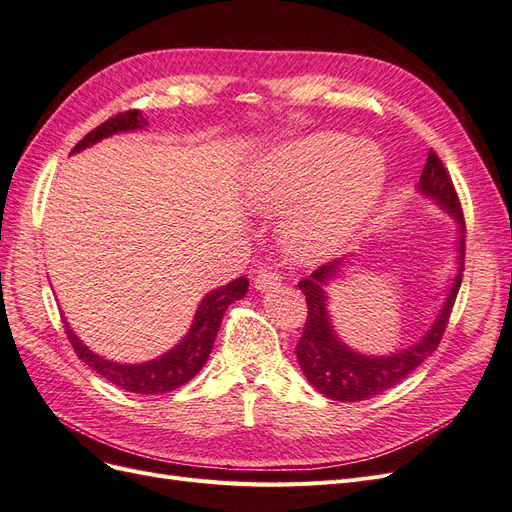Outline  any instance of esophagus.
<instances>
[{
	"label": "esophagus",
	"instance_id": "34e87169",
	"mask_svg": "<svg viewBox=\"0 0 512 512\" xmlns=\"http://www.w3.org/2000/svg\"><path fill=\"white\" fill-rule=\"evenodd\" d=\"M280 284H282V275L273 271L271 267H260L256 271V277H254L256 290H271V288H277Z\"/></svg>",
	"mask_w": 512,
	"mask_h": 512
}]
</instances>
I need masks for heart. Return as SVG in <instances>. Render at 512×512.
Listing matches in <instances>:
<instances>
[{"mask_svg": "<svg viewBox=\"0 0 512 512\" xmlns=\"http://www.w3.org/2000/svg\"><path fill=\"white\" fill-rule=\"evenodd\" d=\"M384 183L376 145L320 132L277 147L247 177V203L273 213L292 200L284 239L299 260H318L339 250L374 209Z\"/></svg>", "mask_w": 512, "mask_h": 512, "instance_id": "obj_1", "label": "heart"}]
</instances>
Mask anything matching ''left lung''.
I'll use <instances>...</instances> for the list:
<instances>
[{
	"label": "left lung",
	"mask_w": 512,
	"mask_h": 512,
	"mask_svg": "<svg viewBox=\"0 0 512 512\" xmlns=\"http://www.w3.org/2000/svg\"><path fill=\"white\" fill-rule=\"evenodd\" d=\"M418 190L436 200L440 207L451 213L461 230L457 258L459 271L455 275L451 290L446 294L440 316L433 322V327L421 342L391 356H365L339 342L331 327V318L327 314V290L324 288H327V284L335 277L342 260H333L329 265L318 267L307 280L299 282V288L303 290L307 301V320L303 335L297 344V359L309 384L316 386L324 397H329L333 401H363L391 389V386L408 378L427 356H431V352H436L446 331V324L448 318H451L463 277L466 222H463V211L453 179L433 149L427 156L421 181H418Z\"/></svg>",
	"instance_id": "8db88e82"
}]
</instances>
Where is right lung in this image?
Returning <instances> with one entry per match:
<instances>
[{"label": "right lung", "instance_id": "obj_1", "mask_svg": "<svg viewBox=\"0 0 512 512\" xmlns=\"http://www.w3.org/2000/svg\"><path fill=\"white\" fill-rule=\"evenodd\" d=\"M143 126H147V121L143 119L141 111H136V108H132V111H123L111 119H106L96 130H91L85 138H81V141L72 149V153L98 143L100 138H106L117 132L136 130ZM247 286H250L247 277H237L235 282L211 290L203 299V303H200L192 322V329L183 337V342L170 352L158 356V359L141 363V365H121V363L106 361L102 356L91 352L81 339L72 333L66 320H64V327L76 356L94 369L96 374L104 376L108 382H113L115 386H121V389L138 393V395L168 393V391L179 389L181 384L190 382L198 371L203 369V365L207 363L211 354L215 337H218L220 324L228 305L243 299Z\"/></svg>", "mask_w": 512, "mask_h": 512}]
</instances>
